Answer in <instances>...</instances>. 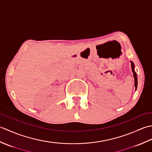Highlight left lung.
I'll return each mask as SVG.
<instances>
[{
	"instance_id": "1",
	"label": "left lung",
	"mask_w": 152,
	"mask_h": 152,
	"mask_svg": "<svg viewBox=\"0 0 152 152\" xmlns=\"http://www.w3.org/2000/svg\"><path fill=\"white\" fill-rule=\"evenodd\" d=\"M131 62V69H132V72L133 73V76H134V87H135V91H137V86H138V80H137V74L135 72V70H134V64L133 62V61H130Z\"/></svg>"
}]
</instances>
